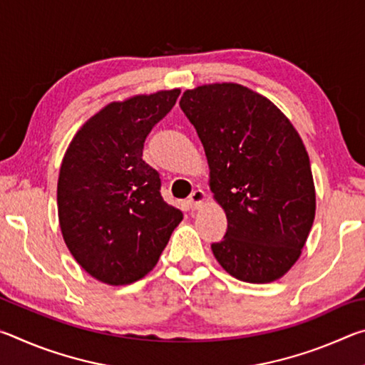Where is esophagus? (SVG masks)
<instances>
[{
  "label": "esophagus",
  "mask_w": 365,
  "mask_h": 365,
  "mask_svg": "<svg viewBox=\"0 0 365 365\" xmlns=\"http://www.w3.org/2000/svg\"><path fill=\"white\" fill-rule=\"evenodd\" d=\"M206 200V193L202 190H195L193 193L190 195L188 197V205L191 206V209H200L202 206V202Z\"/></svg>",
  "instance_id": "esophagus-1"
}]
</instances>
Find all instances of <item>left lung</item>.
<instances>
[{"label": "left lung", "mask_w": 365, "mask_h": 365, "mask_svg": "<svg viewBox=\"0 0 365 365\" xmlns=\"http://www.w3.org/2000/svg\"><path fill=\"white\" fill-rule=\"evenodd\" d=\"M180 108L196 128L209 187L227 215L211 248L235 279L279 280L301 256L316 215V188L304 143L267 98L238 83L187 90Z\"/></svg>", "instance_id": "obj_1"}]
</instances>
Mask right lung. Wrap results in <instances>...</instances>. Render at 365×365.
<instances>
[{
	"label": "right lung",
	"instance_id": "1",
	"mask_svg": "<svg viewBox=\"0 0 365 365\" xmlns=\"http://www.w3.org/2000/svg\"><path fill=\"white\" fill-rule=\"evenodd\" d=\"M178 95V88L163 90L109 103L80 127L64 154L61 232L82 269L108 285L143 279L183 219L163 200L158 170L143 160L146 137Z\"/></svg>",
	"mask_w": 365,
	"mask_h": 365
}]
</instances>
